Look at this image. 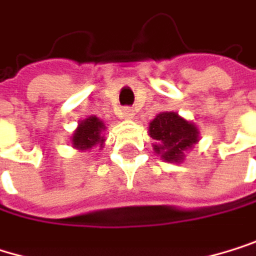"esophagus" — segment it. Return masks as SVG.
<instances>
[{"label": "esophagus", "instance_id": "obj_1", "mask_svg": "<svg viewBox=\"0 0 256 256\" xmlns=\"http://www.w3.org/2000/svg\"><path fill=\"white\" fill-rule=\"evenodd\" d=\"M122 116H124L126 120H130V118H134V110H132L130 108H126V109H122Z\"/></svg>", "mask_w": 256, "mask_h": 256}]
</instances>
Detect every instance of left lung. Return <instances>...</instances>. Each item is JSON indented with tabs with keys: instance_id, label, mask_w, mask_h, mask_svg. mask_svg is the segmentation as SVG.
<instances>
[{
	"instance_id": "1",
	"label": "left lung",
	"mask_w": 256,
	"mask_h": 256,
	"mask_svg": "<svg viewBox=\"0 0 256 256\" xmlns=\"http://www.w3.org/2000/svg\"><path fill=\"white\" fill-rule=\"evenodd\" d=\"M148 135L159 141L154 152L167 162H180L184 152L198 141L197 127L174 112H162L150 122Z\"/></svg>"
}]
</instances>
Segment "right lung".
<instances>
[{"label": "right lung", "mask_w": 256, "mask_h": 256, "mask_svg": "<svg viewBox=\"0 0 256 256\" xmlns=\"http://www.w3.org/2000/svg\"><path fill=\"white\" fill-rule=\"evenodd\" d=\"M102 130L104 124L97 116H89L78 124V129L72 135V146L78 150H88L96 144H103Z\"/></svg>", "instance_id": "1"}]
</instances>
